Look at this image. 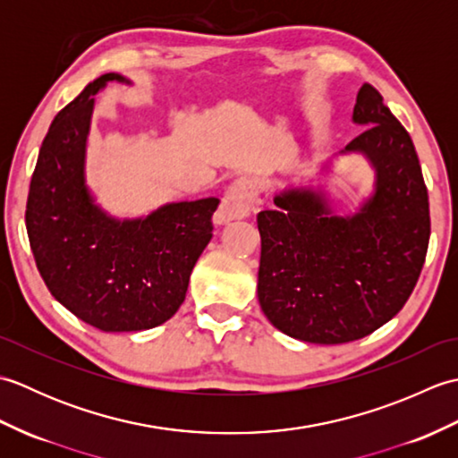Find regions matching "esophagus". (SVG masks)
<instances>
[{
	"mask_svg": "<svg viewBox=\"0 0 458 458\" xmlns=\"http://www.w3.org/2000/svg\"><path fill=\"white\" fill-rule=\"evenodd\" d=\"M259 204V187L254 179L240 177L230 184L224 194L220 208L216 212L218 224H228L230 220L246 218L248 214Z\"/></svg>",
	"mask_w": 458,
	"mask_h": 458,
	"instance_id": "esophagus-1",
	"label": "esophagus"
}]
</instances>
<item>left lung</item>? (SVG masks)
Masks as SVG:
<instances>
[{"instance_id":"obj_1","label":"left lung","mask_w":458,"mask_h":458,"mask_svg":"<svg viewBox=\"0 0 458 458\" xmlns=\"http://www.w3.org/2000/svg\"><path fill=\"white\" fill-rule=\"evenodd\" d=\"M352 120L358 151L376 171L374 192L352 216H336L323 192L289 189L258 214V299L269 323L315 344L372 335L403 309L429 246V197L413 141L372 84Z\"/></svg>"}]
</instances>
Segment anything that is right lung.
Returning <instances> with one entry per match:
<instances>
[{
    "label": "right lung",
    "instance_id": "1",
    "mask_svg": "<svg viewBox=\"0 0 458 458\" xmlns=\"http://www.w3.org/2000/svg\"><path fill=\"white\" fill-rule=\"evenodd\" d=\"M112 81L128 82L102 74L56 114L38 151L25 224L38 274L58 303L104 333H131L177 313L220 200L171 202L133 220L94 202L84 182L86 138L94 94Z\"/></svg>",
    "mask_w": 458,
    "mask_h": 458
}]
</instances>
